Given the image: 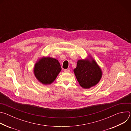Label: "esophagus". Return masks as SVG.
Returning a JSON list of instances; mask_svg holds the SVG:
<instances>
[{
    "mask_svg": "<svg viewBox=\"0 0 131 131\" xmlns=\"http://www.w3.org/2000/svg\"><path fill=\"white\" fill-rule=\"evenodd\" d=\"M64 71L65 72H69L70 70H69V69H64Z\"/></svg>",
    "mask_w": 131,
    "mask_h": 131,
    "instance_id": "34e87169",
    "label": "esophagus"
}]
</instances>
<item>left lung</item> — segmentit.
I'll return each mask as SVG.
<instances>
[{"label": "left lung", "mask_w": 131, "mask_h": 131, "mask_svg": "<svg viewBox=\"0 0 131 131\" xmlns=\"http://www.w3.org/2000/svg\"><path fill=\"white\" fill-rule=\"evenodd\" d=\"M73 71L79 84L84 89L97 84L102 76L101 69L93 59L78 60Z\"/></svg>", "instance_id": "1"}]
</instances>
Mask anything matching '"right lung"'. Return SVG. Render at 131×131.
Wrapping results in <instances>:
<instances>
[{
    "mask_svg": "<svg viewBox=\"0 0 131 131\" xmlns=\"http://www.w3.org/2000/svg\"><path fill=\"white\" fill-rule=\"evenodd\" d=\"M61 69V65L57 59L45 57L36 63L34 72L39 81L47 85L55 80Z\"/></svg>",
    "mask_w": 131,
    "mask_h": 131,
    "instance_id": "1",
    "label": "right lung"
}]
</instances>
